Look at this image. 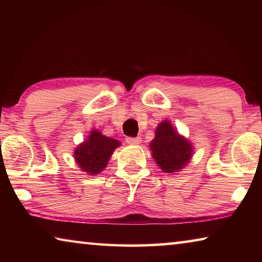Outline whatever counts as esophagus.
I'll use <instances>...</instances> for the list:
<instances>
[{
	"instance_id": "esophagus-1",
	"label": "esophagus",
	"mask_w": 262,
	"mask_h": 262,
	"mask_svg": "<svg viewBox=\"0 0 262 262\" xmlns=\"http://www.w3.org/2000/svg\"><path fill=\"white\" fill-rule=\"evenodd\" d=\"M126 142H127L128 144H133V145L140 144L141 143V137H130V136H128V137H126Z\"/></svg>"
}]
</instances>
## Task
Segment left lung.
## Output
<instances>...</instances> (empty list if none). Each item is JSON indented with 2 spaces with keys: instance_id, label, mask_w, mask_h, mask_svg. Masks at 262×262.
Returning a JSON list of instances; mask_svg holds the SVG:
<instances>
[{
  "instance_id": "left-lung-1",
  "label": "left lung",
  "mask_w": 262,
  "mask_h": 262,
  "mask_svg": "<svg viewBox=\"0 0 262 262\" xmlns=\"http://www.w3.org/2000/svg\"><path fill=\"white\" fill-rule=\"evenodd\" d=\"M152 157L166 173L183 168L192 157V145L180 136L170 121H163L156 128V135L150 143Z\"/></svg>"
}]
</instances>
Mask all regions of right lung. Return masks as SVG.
<instances>
[{"instance_id":"right-lung-1","label":"right lung","mask_w":262,"mask_h":262,"mask_svg":"<svg viewBox=\"0 0 262 262\" xmlns=\"http://www.w3.org/2000/svg\"><path fill=\"white\" fill-rule=\"evenodd\" d=\"M120 142L104 136L98 130H92L90 136L75 150V159L79 167L89 174H97L107 165L110 157Z\"/></svg>"}]
</instances>
